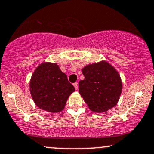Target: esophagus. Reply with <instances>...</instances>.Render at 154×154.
<instances>
[{"label":"esophagus","mask_w":154,"mask_h":154,"mask_svg":"<svg viewBox=\"0 0 154 154\" xmlns=\"http://www.w3.org/2000/svg\"><path fill=\"white\" fill-rule=\"evenodd\" d=\"M74 87H75V89L77 91V90H78V88H79V87H78V83H77V82L74 83Z\"/></svg>","instance_id":"esophagus-1"}]
</instances>
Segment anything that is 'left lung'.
<instances>
[{
	"instance_id": "8db88e82",
	"label": "left lung",
	"mask_w": 154,
	"mask_h": 154,
	"mask_svg": "<svg viewBox=\"0 0 154 154\" xmlns=\"http://www.w3.org/2000/svg\"><path fill=\"white\" fill-rule=\"evenodd\" d=\"M85 79L79 82V93L92 111L106 112L119 101L122 91L119 74L106 61L82 69Z\"/></svg>"
}]
</instances>
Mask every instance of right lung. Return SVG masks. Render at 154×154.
Instances as JSON below:
<instances>
[{
	"mask_svg": "<svg viewBox=\"0 0 154 154\" xmlns=\"http://www.w3.org/2000/svg\"><path fill=\"white\" fill-rule=\"evenodd\" d=\"M29 91L37 106L48 112L58 113L64 109L75 89L57 63L43 62L32 75Z\"/></svg>",
	"mask_w": 154,
	"mask_h": 154,
	"instance_id": "1",
	"label": "right lung"
}]
</instances>
